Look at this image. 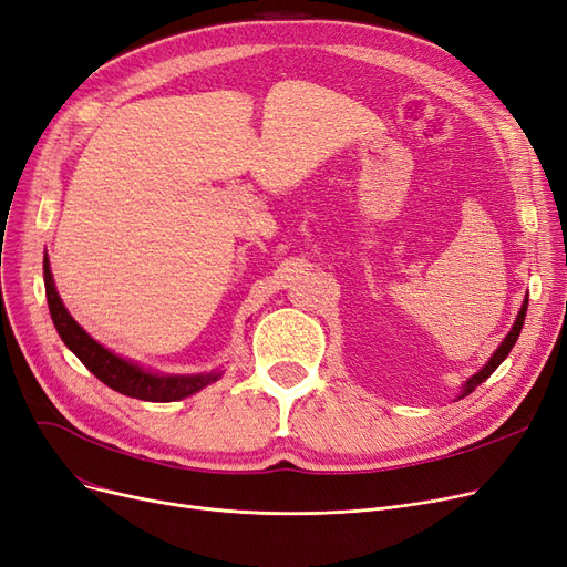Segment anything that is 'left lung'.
I'll return each mask as SVG.
<instances>
[{
  "mask_svg": "<svg viewBox=\"0 0 567 567\" xmlns=\"http://www.w3.org/2000/svg\"><path fill=\"white\" fill-rule=\"evenodd\" d=\"M526 308H528V297H526V301H524V306H522V310H519V315H516V322H514V327H512V331L507 333V338L501 342V348L494 352V357H491V361L482 368V371L477 373V375H473L471 380L465 382V386H463V393L458 399H463V396H467V393H473L491 373L496 371V368L505 361V357L512 352V348H514V342H516V338H519V333H522V327H524V319H526Z\"/></svg>",
  "mask_w": 567,
  "mask_h": 567,
  "instance_id": "obj_1",
  "label": "left lung"
}]
</instances>
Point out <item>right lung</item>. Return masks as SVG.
<instances>
[{"mask_svg": "<svg viewBox=\"0 0 567 567\" xmlns=\"http://www.w3.org/2000/svg\"><path fill=\"white\" fill-rule=\"evenodd\" d=\"M43 282H45V299L48 308H51L53 324L64 340L66 348L81 359V363L87 368V371L100 378L106 386L125 393V396L138 399V401H151V403H168V401H181L185 396H192L206 384L215 382L219 373H206V375H155L147 373L143 368L115 357L106 348H102L100 342L92 340L73 319L66 308L62 306L53 274H51V264H48V257H43Z\"/></svg>", "mask_w": 567, "mask_h": 567, "instance_id": "right-lung-1", "label": "right lung"}]
</instances>
